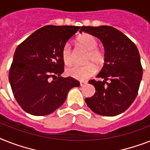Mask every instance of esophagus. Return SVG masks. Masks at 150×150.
<instances>
[{"label": "esophagus", "instance_id": "obj_1", "mask_svg": "<svg viewBox=\"0 0 150 150\" xmlns=\"http://www.w3.org/2000/svg\"><path fill=\"white\" fill-rule=\"evenodd\" d=\"M86 83H87L85 82V81H80V86H85V85H86Z\"/></svg>", "mask_w": 150, "mask_h": 150}]
</instances>
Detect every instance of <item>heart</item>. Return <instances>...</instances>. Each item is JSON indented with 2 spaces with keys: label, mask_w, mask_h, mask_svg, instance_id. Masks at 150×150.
<instances>
[{
  "label": "heart",
  "mask_w": 150,
  "mask_h": 150,
  "mask_svg": "<svg viewBox=\"0 0 150 150\" xmlns=\"http://www.w3.org/2000/svg\"><path fill=\"white\" fill-rule=\"evenodd\" d=\"M78 44L87 50L85 63L89 64L84 66H74L68 68L67 74L71 77L79 80H86L94 75L96 68L102 67L105 63L106 56L102 49L98 48V41L94 36L84 33L77 38ZM62 60L67 66H70L74 63V52L70 43L64 44L61 50Z\"/></svg>",
  "instance_id": "obj_1"
}]
</instances>
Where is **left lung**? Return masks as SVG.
Masks as SVG:
<instances>
[{
	"mask_svg": "<svg viewBox=\"0 0 150 150\" xmlns=\"http://www.w3.org/2000/svg\"><path fill=\"white\" fill-rule=\"evenodd\" d=\"M89 33L102 41L106 60L97 77L89 83L96 89L95 94L86 98L89 108L106 117L120 114L130 106L138 93L143 67L136 44L121 31L110 26L82 27L80 33Z\"/></svg>",
	"mask_w": 150,
	"mask_h": 150,
	"instance_id": "8db88e82",
	"label": "left lung"
}]
</instances>
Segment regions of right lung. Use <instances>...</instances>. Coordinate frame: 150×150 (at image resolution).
I'll list each match as a JSON object with an SVG mask.
<instances>
[{
    "label": "right lung",
    "mask_w": 150,
    "mask_h": 150,
    "mask_svg": "<svg viewBox=\"0 0 150 150\" xmlns=\"http://www.w3.org/2000/svg\"><path fill=\"white\" fill-rule=\"evenodd\" d=\"M80 27L47 25L19 44L9 70L13 96L25 112L50 114L65 102L68 91L80 86L74 78L60 76L64 71L61 50Z\"/></svg>",
    "instance_id": "1"
}]
</instances>
